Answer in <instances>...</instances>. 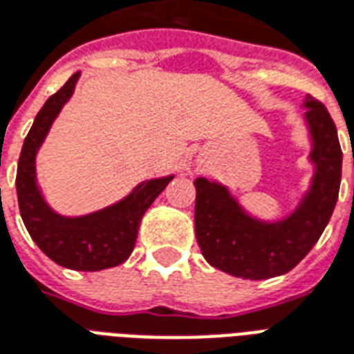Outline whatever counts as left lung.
<instances>
[{"instance_id": "1", "label": "left lung", "mask_w": 354, "mask_h": 354, "mask_svg": "<svg viewBox=\"0 0 354 354\" xmlns=\"http://www.w3.org/2000/svg\"><path fill=\"white\" fill-rule=\"evenodd\" d=\"M315 176L310 193L285 221L263 223L243 214L223 185L195 180V234L204 259L230 276L268 279L292 270L330 221L342 182V148L334 120L315 97H306Z\"/></svg>"}]
</instances>
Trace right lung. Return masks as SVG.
I'll use <instances>...</instances> for the list:
<instances>
[{
    "label": "right lung",
    "mask_w": 354,
    "mask_h": 354,
    "mask_svg": "<svg viewBox=\"0 0 354 354\" xmlns=\"http://www.w3.org/2000/svg\"><path fill=\"white\" fill-rule=\"evenodd\" d=\"M80 73H75L35 116L18 157L17 195L26 229L46 257L71 270L95 272L122 264L137 242L144 212L172 176L148 180L129 197L101 212L84 217H62L46 206L35 184V156L50 129L54 118L73 95Z\"/></svg>",
    "instance_id": "right-lung-1"
}]
</instances>
